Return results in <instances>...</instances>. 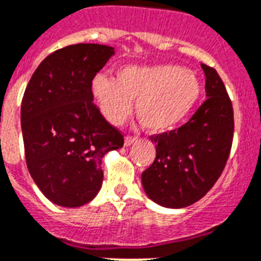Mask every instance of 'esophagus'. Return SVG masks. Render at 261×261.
Segmentation results:
<instances>
[{
  "mask_svg": "<svg viewBox=\"0 0 261 261\" xmlns=\"http://www.w3.org/2000/svg\"><path fill=\"white\" fill-rule=\"evenodd\" d=\"M136 141H137V137H135V136H126L125 141H124V145L125 146L132 145V144H135Z\"/></svg>",
  "mask_w": 261,
  "mask_h": 261,
  "instance_id": "34e87169",
  "label": "esophagus"
}]
</instances>
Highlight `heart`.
<instances>
[{"mask_svg":"<svg viewBox=\"0 0 261 261\" xmlns=\"http://www.w3.org/2000/svg\"><path fill=\"white\" fill-rule=\"evenodd\" d=\"M93 96L106 119L120 124L132 103L141 125L161 133L185 121L197 106L202 86L193 71L178 64L125 66L116 80L99 75L93 79Z\"/></svg>","mask_w":261,"mask_h":261,"instance_id":"heart-1","label":"heart"}]
</instances>
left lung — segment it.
<instances>
[{
	"instance_id": "8db88e82",
	"label": "left lung",
	"mask_w": 261,
	"mask_h": 261,
	"mask_svg": "<svg viewBox=\"0 0 261 261\" xmlns=\"http://www.w3.org/2000/svg\"><path fill=\"white\" fill-rule=\"evenodd\" d=\"M206 96L186 124L152 135L155 158L141 175L155 203L170 208L190 206L204 197L220 177L232 146L233 109L217 70L202 63Z\"/></svg>"
}]
</instances>
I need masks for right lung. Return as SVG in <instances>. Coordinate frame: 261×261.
I'll list each match as a JSON object with an SVG mask.
<instances>
[{"instance_id":"obj_1","label":"right lung","mask_w":261,"mask_h":261,"mask_svg":"<svg viewBox=\"0 0 261 261\" xmlns=\"http://www.w3.org/2000/svg\"><path fill=\"white\" fill-rule=\"evenodd\" d=\"M115 54L106 44L77 43L48 55L23 93L21 125L26 165L44 197L79 207L103 184L101 160L124 136L93 103L92 80Z\"/></svg>"}]
</instances>
